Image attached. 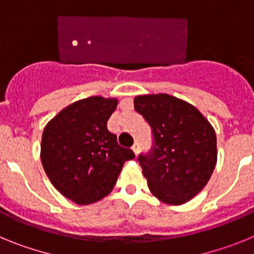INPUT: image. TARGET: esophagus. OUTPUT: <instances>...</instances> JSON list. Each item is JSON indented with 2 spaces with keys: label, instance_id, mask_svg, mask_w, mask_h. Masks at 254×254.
<instances>
[{
  "label": "esophagus",
  "instance_id": "obj_1",
  "mask_svg": "<svg viewBox=\"0 0 254 254\" xmlns=\"http://www.w3.org/2000/svg\"><path fill=\"white\" fill-rule=\"evenodd\" d=\"M132 150H133L134 154L137 155L138 152H140V143H138V142H134V143H133V146H132Z\"/></svg>",
  "mask_w": 254,
  "mask_h": 254
}]
</instances>
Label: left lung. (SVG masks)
Segmentation results:
<instances>
[{
	"label": "left lung",
	"instance_id": "obj_1",
	"mask_svg": "<svg viewBox=\"0 0 254 254\" xmlns=\"http://www.w3.org/2000/svg\"><path fill=\"white\" fill-rule=\"evenodd\" d=\"M134 109L154 134V147L138 161L151 193L168 205H183L207 185L217 160L216 133L202 113L168 94L134 98Z\"/></svg>",
	"mask_w": 254,
	"mask_h": 254
}]
</instances>
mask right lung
Listing matches in <instances>:
<instances>
[{
    "label": "right lung",
    "mask_w": 254,
    "mask_h": 254,
    "mask_svg": "<svg viewBox=\"0 0 254 254\" xmlns=\"http://www.w3.org/2000/svg\"><path fill=\"white\" fill-rule=\"evenodd\" d=\"M116 98L90 96L64 108L44 127L40 159L60 193L77 205L98 202L111 193L131 149L118 145L107 122Z\"/></svg>",
    "instance_id": "1"
}]
</instances>
